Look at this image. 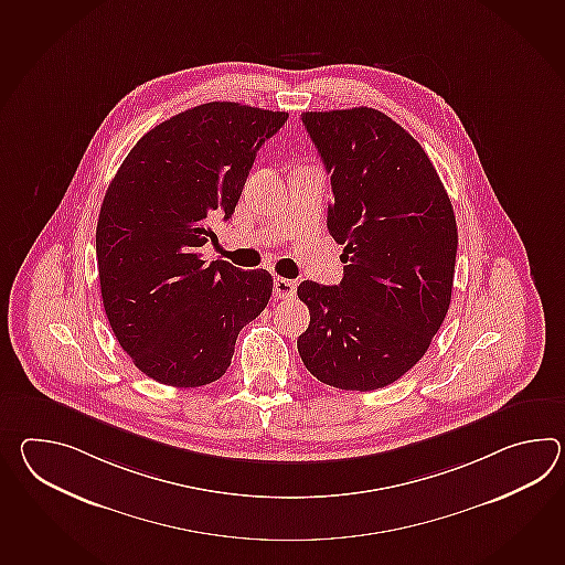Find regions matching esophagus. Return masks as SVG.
Returning a JSON list of instances; mask_svg holds the SVG:
<instances>
[{
  "label": "esophagus",
  "instance_id": "34e87169",
  "mask_svg": "<svg viewBox=\"0 0 565 565\" xmlns=\"http://www.w3.org/2000/svg\"><path fill=\"white\" fill-rule=\"evenodd\" d=\"M296 289H298V281H294V279H286V277H276L274 279V294H276L277 300L294 298Z\"/></svg>",
  "mask_w": 565,
  "mask_h": 565
}]
</instances>
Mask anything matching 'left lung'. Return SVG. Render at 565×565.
I'll return each mask as SVG.
<instances>
[{
    "label": "left lung",
    "instance_id": "8db88e82",
    "mask_svg": "<svg viewBox=\"0 0 565 565\" xmlns=\"http://www.w3.org/2000/svg\"><path fill=\"white\" fill-rule=\"evenodd\" d=\"M301 124L330 174L328 231L347 265L339 286L301 281L310 327L298 351L330 387L381 390L426 354L448 313L454 209L424 148L387 115L306 111Z\"/></svg>",
    "mask_w": 565,
    "mask_h": 565
}]
</instances>
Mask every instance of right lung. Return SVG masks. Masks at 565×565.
I'll use <instances>...</instances> for the list:
<instances>
[{"mask_svg": "<svg viewBox=\"0 0 565 565\" xmlns=\"http://www.w3.org/2000/svg\"><path fill=\"white\" fill-rule=\"evenodd\" d=\"M288 121L213 100L153 127L127 153L100 204L97 267L115 339L141 373L172 387L225 375L238 332L274 291L265 269L206 264L211 221L228 218L257 150Z\"/></svg>", "mask_w": 565, "mask_h": 565, "instance_id": "obj_1", "label": "right lung"}]
</instances>
